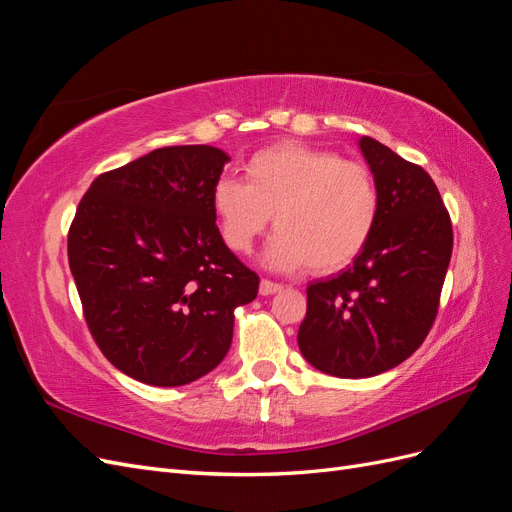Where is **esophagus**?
I'll return each mask as SVG.
<instances>
[{"instance_id": "obj_1", "label": "esophagus", "mask_w": 512, "mask_h": 512, "mask_svg": "<svg viewBox=\"0 0 512 512\" xmlns=\"http://www.w3.org/2000/svg\"><path fill=\"white\" fill-rule=\"evenodd\" d=\"M277 292H282L280 284H273L269 280H262L260 282V294H262V297H271V294H277Z\"/></svg>"}]
</instances>
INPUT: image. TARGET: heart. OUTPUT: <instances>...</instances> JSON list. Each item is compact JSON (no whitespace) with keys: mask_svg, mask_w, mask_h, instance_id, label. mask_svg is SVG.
Segmentation results:
<instances>
[{"mask_svg":"<svg viewBox=\"0 0 512 512\" xmlns=\"http://www.w3.org/2000/svg\"><path fill=\"white\" fill-rule=\"evenodd\" d=\"M245 183L222 177L211 192L224 243L247 254L275 213L277 232L262 262L273 271L348 267L374 235L380 194L363 164L301 143L258 151L245 164Z\"/></svg>","mask_w":512,"mask_h":512,"instance_id":"b5f03b06","label":"heart"}]
</instances>
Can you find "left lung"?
Here are the masks:
<instances>
[{
	"mask_svg": "<svg viewBox=\"0 0 512 512\" xmlns=\"http://www.w3.org/2000/svg\"><path fill=\"white\" fill-rule=\"evenodd\" d=\"M359 149L376 179L374 235L352 267L307 286L299 350L322 374L371 378L404 363L438 314L453 228L436 183L374 138Z\"/></svg>",
	"mask_w": 512,
	"mask_h": 512,
	"instance_id": "left-lung-1",
	"label": "left lung"
}]
</instances>
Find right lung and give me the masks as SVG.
Masks as SVG:
<instances>
[{
  "instance_id": "obj_1",
  "label": "right lung",
  "mask_w": 512,
  "mask_h": 512,
  "mask_svg": "<svg viewBox=\"0 0 512 512\" xmlns=\"http://www.w3.org/2000/svg\"><path fill=\"white\" fill-rule=\"evenodd\" d=\"M226 151L162 147L100 175L76 209L68 260L87 327L123 374L183 386L228 354L258 275L228 250L211 192Z\"/></svg>"
}]
</instances>
